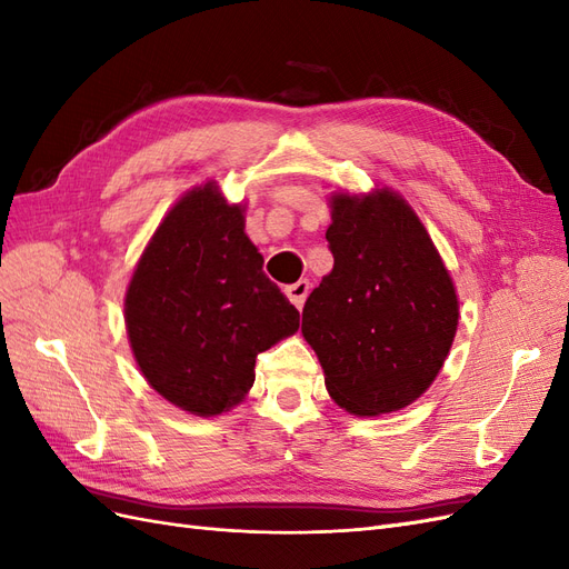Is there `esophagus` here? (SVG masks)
Here are the masks:
<instances>
[{
	"mask_svg": "<svg viewBox=\"0 0 569 569\" xmlns=\"http://www.w3.org/2000/svg\"><path fill=\"white\" fill-rule=\"evenodd\" d=\"M308 291H311V282H308V280H299V282L287 287V297H289L291 303H295V306L299 308V311H301L303 303H306Z\"/></svg>",
	"mask_w": 569,
	"mask_h": 569,
	"instance_id": "esophagus-1",
	"label": "esophagus"
}]
</instances>
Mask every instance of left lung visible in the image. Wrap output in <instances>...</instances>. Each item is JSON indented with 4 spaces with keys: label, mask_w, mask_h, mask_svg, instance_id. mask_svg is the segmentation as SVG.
I'll return each instance as SVG.
<instances>
[{
    "label": "left lung",
    "mask_w": 569,
    "mask_h": 569,
    "mask_svg": "<svg viewBox=\"0 0 569 569\" xmlns=\"http://www.w3.org/2000/svg\"><path fill=\"white\" fill-rule=\"evenodd\" d=\"M330 209L335 266L303 306L301 335L339 408L358 418L403 410L432 387L453 347V278L391 187L335 189Z\"/></svg>",
    "instance_id": "left-lung-1"
}]
</instances>
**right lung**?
Segmentation results:
<instances>
[{"label": "right lung", "instance_id": "obj_1", "mask_svg": "<svg viewBox=\"0 0 569 569\" xmlns=\"http://www.w3.org/2000/svg\"><path fill=\"white\" fill-rule=\"evenodd\" d=\"M244 213L247 203H230L216 180L192 187L153 230L126 289L137 368L168 403L199 418L242 403L256 356L299 330Z\"/></svg>", "mask_w": 569, "mask_h": 569}]
</instances>
